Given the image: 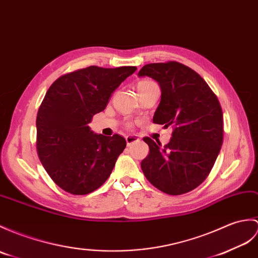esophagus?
<instances>
[{
	"label": "esophagus",
	"mask_w": 258,
	"mask_h": 258,
	"mask_svg": "<svg viewBox=\"0 0 258 258\" xmlns=\"http://www.w3.org/2000/svg\"><path fill=\"white\" fill-rule=\"evenodd\" d=\"M125 140H126V143H127V146H131L132 144H134V143H136L137 141H139V139H137L136 136H134V135H131V136H126L125 137Z\"/></svg>",
	"instance_id": "esophagus-1"
}]
</instances>
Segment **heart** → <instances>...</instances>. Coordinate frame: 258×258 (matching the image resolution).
Segmentation results:
<instances>
[{"instance_id":"heart-1","label":"heart","mask_w":258,"mask_h":258,"mask_svg":"<svg viewBox=\"0 0 258 258\" xmlns=\"http://www.w3.org/2000/svg\"><path fill=\"white\" fill-rule=\"evenodd\" d=\"M152 83H154V82L153 81H149V80H142V81H140L139 83H137V86H136L137 91H141L142 89H144V88L149 86V85H152Z\"/></svg>"}]
</instances>
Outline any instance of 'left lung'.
Segmentation results:
<instances>
[{"label": "left lung", "mask_w": 258, "mask_h": 258, "mask_svg": "<svg viewBox=\"0 0 258 258\" xmlns=\"http://www.w3.org/2000/svg\"><path fill=\"white\" fill-rule=\"evenodd\" d=\"M140 77H151L161 89L153 122L172 127L161 146L149 137L142 170L154 187L171 196L187 194L210 173L223 143V113L217 95L195 70L177 61L145 64Z\"/></svg>", "instance_id": "1"}]
</instances>
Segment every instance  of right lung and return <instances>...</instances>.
<instances>
[{"instance_id":"1","label":"right lung","mask_w":258,"mask_h":258,"mask_svg":"<svg viewBox=\"0 0 258 258\" xmlns=\"http://www.w3.org/2000/svg\"><path fill=\"white\" fill-rule=\"evenodd\" d=\"M136 69L90 66L59 77L48 89L36 118V147L47 173L66 192L88 195L110 177L126 141L93 134L88 124Z\"/></svg>"}]
</instances>
